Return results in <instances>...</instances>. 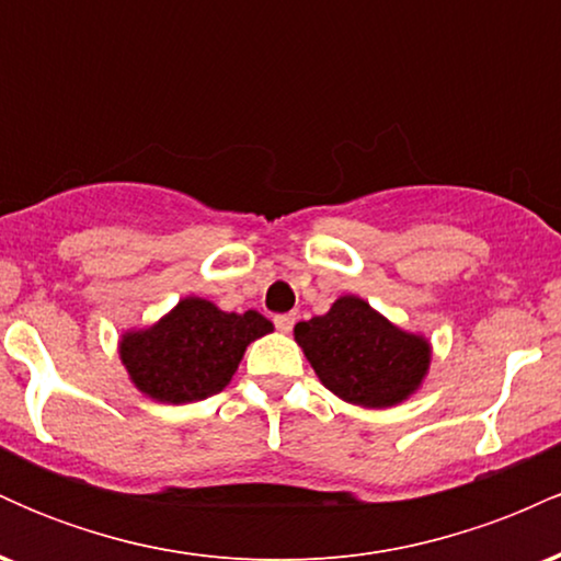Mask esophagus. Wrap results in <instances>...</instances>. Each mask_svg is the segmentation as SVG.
<instances>
[{"instance_id":"obj_1","label":"esophagus","mask_w":561,"mask_h":561,"mask_svg":"<svg viewBox=\"0 0 561 561\" xmlns=\"http://www.w3.org/2000/svg\"><path fill=\"white\" fill-rule=\"evenodd\" d=\"M274 324L279 332H289L295 327V313H279V317H274Z\"/></svg>"}]
</instances>
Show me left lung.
I'll return each instance as SVG.
<instances>
[{
  "label": "left lung",
  "mask_w": 561,
  "mask_h": 561,
  "mask_svg": "<svg viewBox=\"0 0 561 561\" xmlns=\"http://www.w3.org/2000/svg\"><path fill=\"white\" fill-rule=\"evenodd\" d=\"M295 340L321 385L347 403L388 409L405 401L430 369V343L345 295L324 317L295 324Z\"/></svg>",
  "instance_id": "8db88e82"
}]
</instances>
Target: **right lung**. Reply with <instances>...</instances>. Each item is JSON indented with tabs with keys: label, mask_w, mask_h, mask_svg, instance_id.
I'll return each mask as SVG.
<instances>
[{
	"label": "right lung",
	"mask_w": 561,
	"mask_h": 561,
	"mask_svg": "<svg viewBox=\"0 0 561 561\" xmlns=\"http://www.w3.org/2000/svg\"><path fill=\"white\" fill-rule=\"evenodd\" d=\"M272 330L259 311L227 313L210 300L184 298L150 330L126 332L121 362L131 382L160 403L203 401L227 388L244 347Z\"/></svg>",
	"instance_id": "obj_1"
}]
</instances>
